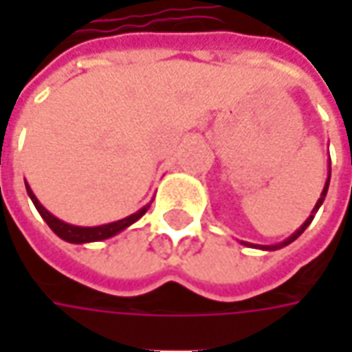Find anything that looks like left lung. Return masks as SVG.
Here are the masks:
<instances>
[{
    "label": "left lung",
    "mask_w": 352,
    "mask_h": 352,
    "mask_svg": "<svg viewBox=\"0 0 352 352\" xmlns=\"http://www.w3.org/2000/svg\"><path fill=\"white\" fill-rule=\"evenodd\" d=\"M329 180H331V160H329V172H327V180H325V186H323V192H321V196H319L318 204H316V208L311 210V215L305 219L304 223L300 225V229H296L294 233H292L288 239H284L282 243H276V245H252V243H247V241H241L245 247H252V249H263V250H278L282 249V247H286V245H290V243H294L298 236L304 233L305 229H307V225L314 221V217H316V213H318V210L321 208V204H323V199H325V196H327V190H329Z\"/></svg>",
    "instance_id": "left-lung-1"
}]
</instances>
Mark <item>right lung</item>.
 Wrapping results in <instances>:
<instances>
[{"label":"right lung","instance_id":"1","mask_svg":"<svg viewBox=\"0 0 352 352\" xmlns=\"http://www.w3.org/2000/svg\"><path fill=\"white\" fill-rule=\"evenodd\" d=\"M27 186V194L31 197V201L34 204L36 211L41 213V217L47 221V225L56 233V235L64 239L66 243H74V245H84V243H96V241H103V239H109V236L121 233L123 229H127L129 225H133L135 221H139L142 215L146 213V210L151 208V204H146L144 208H141L139 211L131 213L127 217L119 219V221H113V223H105L98 225V227H80V225H72L62 221L58 217H54L48 210H45V206L36 199V196L33 194V190L29 188V184L25 182Z\"/></svg>","mask_w":352,"mask_h":352}]
</instances>
